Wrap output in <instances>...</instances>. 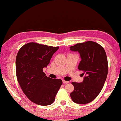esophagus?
<instances>
[{
	"mask_svg": "<svg viewBox=\"0 0 121 121\" xmlns=\"http://www.w3.org/2000/svg\"><path fill=\"white\" fill-rule=\"evenodd\" d=\"M62 82L63 84H68L69 83V81H65V80H62Z\"/></svg>",
	"mask_w": 121,
	"mask_h": 121,
	"instance_id": "obj_1",
	"label": "esophagus"
}]
</instances>
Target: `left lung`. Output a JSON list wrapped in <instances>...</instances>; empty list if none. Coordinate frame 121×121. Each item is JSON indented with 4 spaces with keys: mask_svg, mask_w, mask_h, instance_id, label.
Masks as SVG:
<instances>
[{
    "mask_svg": "<svg viewBox=\"0 0 121 121\" xmlns=\"http://www.w3.org/2000/svg\"><path fill=\"white\" fill-rule=\"evenodd\" d=\"M70 50L79 53L81 61L78 68L85 75L83 82L71 83L74 90L70 97L76 104H88L99 95L105 84L108 68L106 53L103 47L92 41L78 43Z\"/></svg>",
    "mask_w": 121,
    "mask_h": 121,
    "instance_id": "obj_1",
    "label": "left lung"
}]
</instances>
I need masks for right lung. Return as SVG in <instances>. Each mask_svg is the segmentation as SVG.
I'll return each mask as SVG.
<instances>
[{
  "label": "right lung",
  "instance_id": "right-lung-1",
  "mask_svg": "<svg viewBox=\"0 0 121 121\" xmlns=\"http://www.w3.org/2000/svg\"><path fill=\"white\" fill-rule=\"evenodd\" d=\"M59 47L29 43L20 49L16 58V73L23 93L41 106L52 104L62 84L60 79L47 77L43 72Z\"/></svg>",
  "mask_w": 121,
  "mask_h": 121
}]
</instances>
